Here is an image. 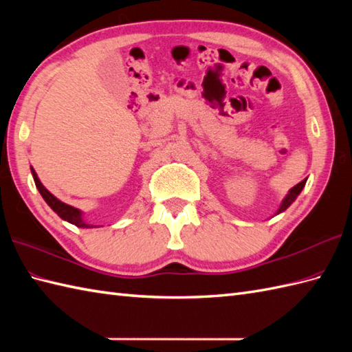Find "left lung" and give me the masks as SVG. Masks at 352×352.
Here are the masks:
<instances>
[{
  "label": "left lung",
  "mask_w": 352,
  "mask_h": 352,
  "mask_svg": "<svg viewBox=\"0 0 352 352\" xmlns=\"http://www.w3.org/2000/svg\"><path fill=\"white\" fill-rule=\"evenodd\" d=\"M305 182H307V178H305V180H302L301 183H298L296 186H294V188H292V189L287 192V195L284 197V199L281 201V204H280V207H278V210L275 212V214H280V213H283V212L286 210V208H287L292 203H294V201L298 198V195H300V193H301V190L304 189Z\"/></svg>",
  "instance_id": "left-lung-1"
}]
</instances>
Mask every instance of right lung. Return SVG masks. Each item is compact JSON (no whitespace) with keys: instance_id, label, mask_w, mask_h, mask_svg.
Segmentation results:
<instances>
[{"instance_id":"obj_1","label":"right lung","mask_w":352,"mask_h":352,"mask_svg":"<svg viewBox=\"0 0 352 352\" xmlns=\"http://www.w3.org/2000/svg\"><path fill=\"white\" fill-rule=\"evenodd\" d=\"M30 169H32V175L34 178L36 188H37V190H39L42 198L45 199V203H47L52 208V210H54L58 216H60L63 221L69 222V223H72V226H76L78 228H96V226H94V223H87L85 221L83 212H81L80 208H76V207H72V206L66 204V203H62L60 199L52 195V193L41 183L39 177H37V174H36V170L33 168H30Z\"/></svg>"}]
</instances>
